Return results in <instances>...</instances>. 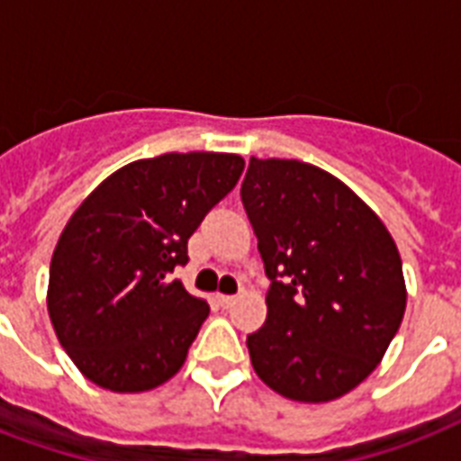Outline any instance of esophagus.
I'll list each match as a JSON object with an SVG mask.
<instances>
[{"instance_id":"1","label":"esophagus","mask_w":461,"mask_h":461,"mask_svg":"<svg viewBox=\"0 0 461 461\" xmlns=\"http://www.w3.org/2000/svg\"><path fill=\"white\" fill-rule=\"evenodd\" d=\"M217 302H220V306L230 308L231 303L237 302V296H234V294H217Z\"/></svg>"}]
</instances>
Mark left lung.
Here are the masks:
<instances>
[{
	"label": "left lung",
	"mask_w": 461,
	"mask_h": 461,
	"mask_svg": "<svg viewBox=\"0 0 461 461\" xmlns=\"http://www.w3.org/2000/svg\"><path fill=\"white\" fill-rule=\"evenodd\" d=\"M241 203L270 289L246 337L253 371L294 402H330L383 361L407 308L394 239L344 181L299 159L251 158Z\"/></svg>",
	"instance_id": "1"
}]
</instances>
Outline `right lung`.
<instances>
[{"mask_svg": "<svg viewBox=\"0 0 461 461\" xmlns=\"http://www.w3.org/2000/svg\"><path fill=\"white\" fill-rule=\"evenodd\" d=\"M244 158L165 153L110 174L78 205L50 263L47 311L76 368L112 393H146L186 361L210 306L167 275Z\"/></svg>", "mask_w": 461, "mask_h": 461, "instance_id": "right-lung-1", "label": "right lung"}]
</instances>
